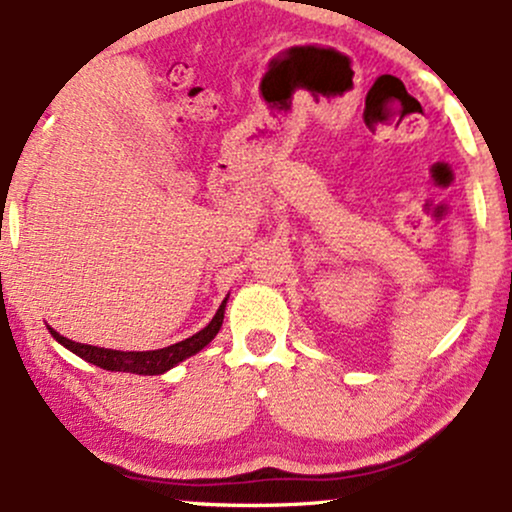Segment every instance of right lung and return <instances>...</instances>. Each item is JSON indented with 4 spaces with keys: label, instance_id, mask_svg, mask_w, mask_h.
I'll return each instance as SVG.
<instances>
[{
    "label": "right lung",
    "instance_id": "right-lung-1",
    "mask_svg": "<svg viewBox=\"0 0 512 512\" xmlns=\"http://www.w3.org/2000/svg\"><path fill=\"white\" fill-rule=\"evenodd\" d=\"M226 301L219 305L216 315L211 317V322L204 330H199L197 334H192L190 339H182L178 344H170L166 349H156V351H115V349H103V346H91V344H79L72 342V339L62 337L60 332L52 330L48 325V330L52 337L57 339L62 346H67L72 354H76L84 361L93 363V366L103 368V370H120V373H137V375H161L170 370L173 366H178L180 361L185 358L195 356L197 351H202L211 339L216 337L223 325V310H226Z\"/></svg>",
    "mask_w": 512,
    "mask_h": 512
}]
</instances>
